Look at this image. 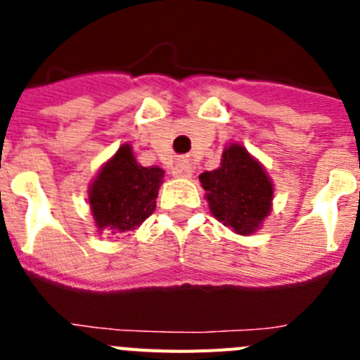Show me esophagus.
Listing matches in <instances>:
<instances>
[{
    "instance_id": "34e87169",
    "label": "esophagus",
    "mask_w": 360,
    "mask_h": 360,
    "mask_svg": "<svg viewBox=\"0 0 360 360\" xmlns=\"http://www.w3.org/2000/svg\"><path fill=\"white\" fill-rule=\"evenodd\" d=\"M173 174L176 178H191V174H193V167H191L189 162L180 160V162H176V164H174Z\"/></svg>"
}]
</instances>
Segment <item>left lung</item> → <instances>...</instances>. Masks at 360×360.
Masks as SVG:
<instances>
[{"label": "left lung", "mask_w": 360, "mask_h": 360, "mask_svg": "<svg viewBox=\"0 0 360 360\" xmlns=\"http://www.w3.org/2000/svg\"><path fill=\"white\" fill-rule=\"evenodd\" d=\"M212 216L236 234L249 236L270 214L274 186L263 165L243 146L231 144L221 165L200 174Z\"/></svg>", "instance_id": "left-lung-1"}]
</instances>
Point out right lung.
Listing matches in <instances>:
<instances>
[{"mask_svg":"<svg viewBox=\"0 0 360 360\" xmlns=\"http://www.w3.org/2000/svg\"><path fill=\"white\" fill-rule=\"evenodd\" d=\"M164 171L136 162L129 144L101 167L88 191V203L98 231L128 232L136 229L157 207Z\"/></svg>","mask_w":360,"mask_h":360,"instance_id":"add662e5","label":"right lung"}]
</instances>
